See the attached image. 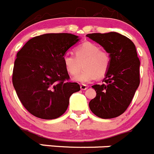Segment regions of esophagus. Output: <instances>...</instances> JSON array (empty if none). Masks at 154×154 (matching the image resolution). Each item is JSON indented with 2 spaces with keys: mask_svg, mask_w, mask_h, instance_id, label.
Returning <instances> with one entry per match:
<instances>
[{
  "mask_svg": "<svg viewBox=\"0 0 154 154\" xmlns=\"http://www.w3.org/2000/svg\"><path fill=\"white\" fill-rule=\"evenodd\" d=\"M80 89H81V90H85V89H88V85L82 84V85H80Z\"/></svg>",
  "mask_w": 154,
  "mask_h": 154,
  "instance_id": "34e87169",
  "label": "esophagus"
}]
</instances>
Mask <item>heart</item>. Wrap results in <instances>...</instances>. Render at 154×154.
<instances>
[{
    "mask_svg": "<svg viewBox=\"0 0 154 154\" xmlns=\"http://www.w3.org/2000/svg\"><path fill=\"white\" fill-rule=\"evenodd\" d=\"M75 56L65 54L62 58L64 67L71 75H76L84 65V70L73 78L77 82L89 83L96 78H103L109 70L110 57L108 53L92 42H84L75 49Z\"/></svg>",
    "mask_w": 154,
    "mask_h": 154,
    "instance_id": "obj_1",
    "label": "heart"
}]
</instances>
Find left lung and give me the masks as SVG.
Wrapping results in <instances>:
<instances>
[{"instance_id": "1", "label": "left lung", "mask_w": 154, "mask_h": 154, "mask_svg": "<svg viewBox=\"0 0 154 154\" xmlns=\"http://www.w3.org/2000/svg\"><path fill=\"white\" fill-rule=\"evenodd\" d=\"M86 36L103 47L110 57L104 83L92 86L96 96L89 102V108L102 119L117 117L126 111L140 85V62L136 46L127 37L116 32Z\"/></svg>"}]
</instances>
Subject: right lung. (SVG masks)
Here are the masks:
<instances>
[{
  "mask_svg": "<svg viewBox=\"0 0 154 154\" xmlns=\"http://www.w3.org/2000/svg\"><path fill=\"white\" fill-rule=\"evenodd\" d=\"M77 35L49 33L26 42L17 54L13 70L14 88L30 113L40 119L59 117L67 109L69 98L80 90L69 75L62 58L80 41Z\"/></svg>",
  "mask_w": 154,
  "mask_h": 154,
  "instance_id": "right-lung-1",
  "label": "right lung"
}]
</instances>
